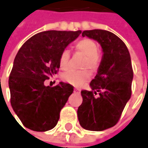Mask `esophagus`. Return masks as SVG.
I'll list each match as a JSON object with an SVG mask.
<instances>
[{"instance_id":"1","label":"esophagus","mask_w":148,"mask_h":148,"mask_svg":"<svg viewBox=\"0 0 148 148\" xmlns=\"http://www.w3.org/2000/svg\"><path fill=\"white\" fill-rule=\"evenodd\" d=\"M74 92L79 93V89H77V88H74Z\"/></svg>"}]
</instances>
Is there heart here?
<instances>
[{"label": "heart", "mask_w": 148, "mask_h": 148, "mask_svg": "<svg viewBox=\"0 0 148 148\" xmlns=\"http://www.w3.org/2000/svg\"><path fill=\"white\" fill-rule=\"evenodd\" d=\"M75 49L78 52L84 55L86 58L84 67L90 68V69H97L99 64V59L97 57L98 47L91 40L83 39L75 44ZM70 60V53L68 50H64L59 58V65L62 69L69 68ZM90 78V73L88 70L76 71L68 70L62 74V79L64 81L72 84L74 86H80Z\"/></svg>", "instance_id": "b5f03b06"}]
</instances>
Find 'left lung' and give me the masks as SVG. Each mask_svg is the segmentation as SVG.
I'll list each match as a JSON object with an SVG mask.
<instances>
[{
  "label": "left lung",
  "mask_w": 148,
  "mask_h": 148,
  "mask_svg": "<svg viewBox=\"0 0 148 148\" xmlns=\"http://www.w3.org/2000/svg\"><path fill=\"white\" fill-rule=\"evenodd\" d=\"M81 34V33H80ZM82 36L97 40L102 49L97 74L90 90H81L77 114L86 130L101 131L114 126L131 96L133 70L127 47L117 35L103 29L85 30Z\"/></svg>",
  "instance_id": "obj_1"
}]
</instances>
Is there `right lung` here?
I'll use <instances>...</instances> for the list:
<instances>
[{
    "label": "right lung",
    "mask_w": 148,
    "mask_h": 148,
    "mask_svg": "<svg viewBox=\"0 0 148 148\" xmlns=\"http://www.w3.org/2000/svg\"><path fill=\"white\" fill-rule=\"evenodd\" d=\"M81 30H48L34 34L18 51L9 76L11 105L26 128L47 131L55 127L69 96L70 84L44 82L58 73L61 53L78 38Z\"/></svg>",
    "instance_id": "right-lung-1"
}]
</instances>
